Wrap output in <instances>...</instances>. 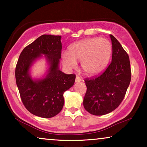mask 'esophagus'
<instances>
[{"mask_svg": "<svg viewBox=\"0 0 147 147\" xmlns=\"http://www.w3.org/2000/svg\"><path fill=\"white\" fill-rule=\"evenodd\" d=\"M82 82L81 78H80V77H79V76H76V83H78V82Z\"/></svg>", "mask_w": 147, "mask_h": 147, "instance_id": "1", "label": "esophagus"}]
</instances>
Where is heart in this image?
<instances>
[{
  "label": "heart",
  "mask_w": 147,
  "mask_h": 147,
  "mask_svg": "<svg viewBox=\"0 0 147 147\" xmlns=\"http://www.w3.org/2000/svg\"><path fill=\"white\" fill-rule=\"evenodd\" d=\"M112 53V45L104 38H87L72 44L68 53L61 54L63 65L68 69L77 65L81 61L84 71L88 76H97L104 71L109 63Z\"/></svg>",
  "instance_id": "heart-1"
}]
</instances>
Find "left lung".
I'll use <instances>...</instances> for the list:
<instances>
[{"instance_id": "8db88e82", "label": "left lung", "mask_w": 147, "mask_h": 147, "mask_svg": "<svg viewBox=\"0 0 147 147\" xmlns=\"http://www.w3.org/2000/svg\"><path fill=\"white\" fill-rule=\"evenodd\" d=\"M110 37L112 45L111 63L99 76L84 80L87 87L84 108L96 116L108 114L118 107L131 80L128 53L113 35Z\"/></svg>"}]
</instances>
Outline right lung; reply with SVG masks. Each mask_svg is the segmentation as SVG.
Returning <instances> with one entry per match:
<instances>
[{
    "mask_svg": "<svg viewBox=\"0 0 147 147\" xmlns=\"http://www.w3.org/2000/svg\"><path fill=\"white\" fill-rule=\"evenodd\" d=\"M59 35H43L24 48L15 68L16 83L23 104L28 111L41 118L59 114L64 104L63 93L73 86L75 74H65L59 69L62 45ZM41 55H45L50 68L47 76L33 80L29 69Z\"/></svg>",
    "mask_w": 147,
    "mask_h": 147,
    "instance_id": "1",
    "label": "right lung"
}]
</instances>
